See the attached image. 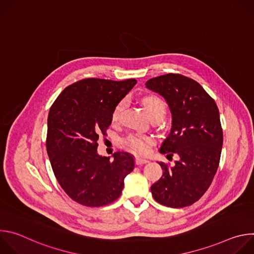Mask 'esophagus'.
<instances>
[{
	"label": "esophagus",
	"mask_w": 254,
	"mask_h": 254,
	"mask_svg": "<svg viewBox=\"0 0 254 254\" xmlns=\"http://www.w3.org/2000/svg\"><path fill=\"white\" fill-rule=\"evenodd\" d=\"M147 163H149V160H147V159H142V158H139V157L135 158V164L136 165H143V164H147Z\"/></svg>",
	"instance_id": "1"
}]
</instances>
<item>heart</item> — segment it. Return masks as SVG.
<instances>
[{"mask_svg":"<svg viewBox=\"0 0 254 254\" xmlns=\"http://www.w3.org/2000/svg\"><path fill=\"white\" fill-rule=\"evenodd\" d=\"M142 105L146 110L148 116L153 119V118H163L166 114V104L158 96L155 95H150L143 97L142 100ZM126 105V100L120 101L114 108L113 115H112V120L114 123H117L120 119V116L125 108ZM127 146L131 149L132 151L139 153V154H146L153 143V138L151 136L144 135V134H139V133H134L130 134L127 137L126 139Z\"/></svg>","mask_w":254,"mask_h":254,"instance_id":"1","label":"heart"}]
</instances>
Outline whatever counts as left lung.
I'll return each mask as SVG.
<instances>
[{"label":"left lung","instance_id":"left-lung-1","mask_svg":"<svg viewBox=\"0 0 254 254\" xmlns=\"http://www.w3.org/2000/svg\"><path fill=\"white\" fill-rule=\"evenodd\" d=\"M146 86L165 98L172 115L159 152L178 157L172 166L159 163L163 174L152 185V195L171 208L192 205L208 190L219 166L223 133L218 107L197 81L181 74L151 78Z\"/></svg>","mask_w":254,"mask_h":254}]
</instances>
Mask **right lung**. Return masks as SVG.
<instances>
[{
  "label": "right lung",
  "mask_w": 254,
  "mask_h": 254,
  "mask_svg": "<svg viewBox=\"0 0 254 254\" xmlns=\"http://www.w3.org/2000/svg\"><path fill=\"white\" fill-rule=\"evenodd\" d=\"M135 83L86 78L67 86L50 108L46 148L52 170L64 192L81 205L116 201L134 168L129 153L117 152L113 160L98 155L97 140L111 126L115 106Z\"/></svg>",
  "instance_id": "add662e5"
}]
</instances>
